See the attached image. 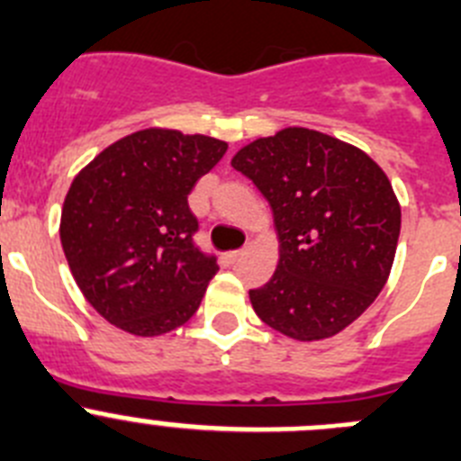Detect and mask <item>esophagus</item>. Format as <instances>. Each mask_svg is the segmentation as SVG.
<instances>
[{"mask_svg": "<svg viewBox=\"0 0 461 461\" xmlns=\"http://www.w3.org/2000/svg\"><path fill=\"white\" fill-rule=\"evenodd\" d=\"M248 248H250V245H245V248H240V250H231L230 255H227V259H230V261H239L240 257H243L245 252H248Z\"/></svg>", "mask_w": 461, "mask_h": 461, "instance_id": "34e87169", "label": "esophagus"}]
</instances>
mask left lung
<instances>
[{
	"mask_svg": "<svg viewBox=\"0 0 461 461\" xmlns=\"http://www.w3.org/2000/svg\"><path fill=\"white\" fill-rule=\"evenodd\" d=\"M231 166L273 209L277 270L250 291L257 316L295 341L346 330L384 289L400 236L389 177L355 145L286 127L240 148Z\"/></svg>",
	"mask_w": 461,
	"mask_h": 461,
	"instance_id": "obj_1",
	"label": "left lung"
}]
</instances>
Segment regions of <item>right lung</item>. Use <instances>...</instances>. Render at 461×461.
Listing matches in <instances>:
<instances>
[{"label":"right lung","instance_id":"right-lung-1","mask_svg":"<svg viewBox=\"0 0 461 461\" xmlns=\"http://www.w3.org/2000/svg\"><path fill=\"white\" fill-rule=\"evenodd\" d=\"M227 152L225 140L143 129L100 152L72 179L61 245L84 298L136 337L179 328L218 273L193 243L188 193Z\"/></svg>","mask_w":461,"mask_h":461}]
</instances>
